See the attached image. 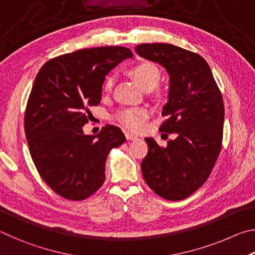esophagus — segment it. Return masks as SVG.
I'll return each mask as SVG.
<instances>
[{"mask_svg":"<svg viewBox=\"0 0 255 255\" xmlns=\"http://www.w3.org/2000/svg\"><path fill=\"white\" fill-rule=\"evenodd\" d=\"M125 136H126V139L127 140H135V139H137V136L132 135V133H130V132H126V133H125Z\"/></svg>","mask_w":255,"mask_h":255,"instance_id":"esophagus-1","label":"esophagus"}]
</instances>
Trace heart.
I'll return each instance as SVG.
<instances>
[{"instance_id": "1", "label": "heart", "mask_w": 255, "mask_h": 255, "mask_svg": "<svg viewBox=\"0 0 255 255\" xmlns=\"http://www.w3.org/2000/svg\"><path fill=\"white\" fill-rule=\"evenodd\" d=\"M130 75L136 83L143 90L154 89L161 80V71L159 68L152 63L145 62L139 63L132 66L129 70ZM115 83L114 76H108L105 82V90L110 91ZM148 117V111L144 108H131L119 112L117 115V120L125 128L131 131H140L145 127V122Z\"/></svg>"}]
</instances>
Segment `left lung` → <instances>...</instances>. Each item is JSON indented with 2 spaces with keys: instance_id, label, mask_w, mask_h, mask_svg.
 <instances>
[{
  "instance_id": "1",
  "label": "left lung",
  "mask_w": 255,
  "mask_h": 255,
  "mask_svg": "<svg viewBox=\"0 0 255 255\" xmlns=\"http://www.w3.org/2000/svg\"><path fill=\"white\" fill-rule=\"evenodd\" d=\"M137 55L165 68L169 97L159 130L176 133L161 147L145 138L141 172L148 187L167 200H182L204 184L221 153L224 103L213 73L200 55L170 44H140Z\"/></svg>"
}]
</instances>
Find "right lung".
I'll return each instance as SVG.
<instances>
[{
    "label": "right lung",
    "instance_id": "obj_1",
    "mask_svg": "<svg viewBox=\"0 0 255 255\" xmlns=\"http://www.w3.org/2000/svg\"><path fill=\"white\" fill-rule=\"evenodd\" d=\"M126 58L132 53L119 46L76 50L48 60L34 79L24 114L30 155L42 180L65 199L93 195L106 180L108 154L126 140L110 125L98 135L83 131L106 75Z\"/></svg>",
    "mask_w": 255,
    "mask_h": 255
}]
</instances>
